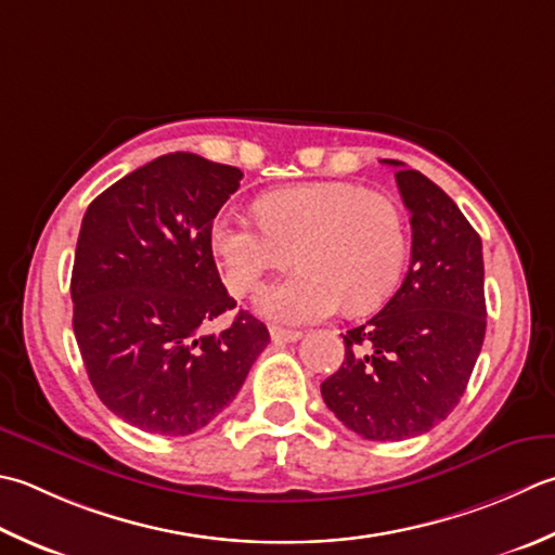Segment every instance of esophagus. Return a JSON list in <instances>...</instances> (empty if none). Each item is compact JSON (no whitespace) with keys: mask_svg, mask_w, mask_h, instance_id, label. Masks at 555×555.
Wrapping results in <instances>:
<instances>
[{"mask_svg":"<svg viewBox=\"0 0 555 555\" xmlns=\"http://www.w3.org/2000/svg\"><path fill=\"white\" fill-rule=\"evenodd\" d=\"M269 334H271V341H274V344H291V341H298L302 336L296 330H284V327H271Z\"/></svg>","mask_w":555,"mask_h":555,"instance_id":"34e87169","label":"esophagus"}]
</instances>
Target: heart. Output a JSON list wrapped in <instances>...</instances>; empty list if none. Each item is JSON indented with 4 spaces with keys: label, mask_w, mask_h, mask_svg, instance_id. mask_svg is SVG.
Here are the masks:
<instances>
[{
    "label": "heart",
    "mask_w": 555,
    "mask_h": 555,
    "mask_svg": "<svg viewBox=\"0 0 555 555\" xmlns=\"http://www.w3.org/2000/svg\"><path fill=\"white\" fill-rule=\"evenodd\" d=\"M259 219L221 211L211 245L235 296L259 291L267 274L298 259L300 267L269 286L257 310L269 320L302 324L344 306L363 312L399 284L409 231L399 204L353 182H306L264 194Z\"/></svg>",
    "instance_id": "obj_1"
}]
</instances>
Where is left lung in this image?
Masks as SVG:
<instances>
[{
    "label": "left lung",
    "mask_w": 555,
    "mask_h": 555,
    "mask_svg": "<svg viewBox=\"0 0 555 555\" xmlns=\"http://www.w3.org/2000/svg\"><path fill=\"white\" fill-rule=\"evenodd\" d=\"M385 163L411 211V262L385 308L344 334V363L320 389L361 438L406 440L448 418L469 383L486 336L483 253L436 182Z\"/></svg>",
    "instance_id": "obj_1"
}]
</instances>
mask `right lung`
<instances>
[{
  "mask_svg": "<svg viewBox=\"0 0 555 555\" xmlns=\"http://www.w3.org/2000/svg\"><path fill=\"white\" fill-rule=\"evenodd\" d=\"M243 172L166 154L111 184L83 214L72 269L74 334L95 395L129 426L190 436L241 392L269 332L233 310L211 225Z\"/></svg>",
  "mask_w": 555,
  "mask_h": 555,
  "instance_id": "obj_1",
  "label": "right lung"
}]
</instances>
